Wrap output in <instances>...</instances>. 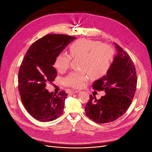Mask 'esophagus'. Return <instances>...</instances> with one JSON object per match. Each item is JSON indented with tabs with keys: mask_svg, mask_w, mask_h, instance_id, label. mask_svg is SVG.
I'll list each match as a JSON object with an SVG mask.
<instances>
[{
	"mask_svg": "<svg viewBox=\"0 0 152 152\" xmlns=\"http://www.w3.org/2000/svg\"><path fill=\"white\" fill-rule=\"evenodd\" d=\"M79 91H77V90H72V91H71L69 92V94H75V93H77V92H78Z\"/></svg>",
	"mask_w": 152,
	"mask_h": 152,
	"instance_id": "1",
	"label": "esophagus"
}]
</instances>
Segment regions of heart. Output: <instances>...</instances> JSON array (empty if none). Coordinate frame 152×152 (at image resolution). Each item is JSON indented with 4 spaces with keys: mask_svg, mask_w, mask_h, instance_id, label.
<instances>
[{
    "mask_svg": "<svg viewBox=\"0 0 152 152\" xmlns=\"http://www.w3.org/2000/svg\"><path fill=\"white\" fill-rule=\"evenodd\" d=\"M70 56L64 53H59L54 61V67L60 72L66 71L71 58H80V71L72 72L64 79V83L72 88H81L87 81L88 74L92 77H101L109 71L113 61L114 51L110 46L100 41L82 38L69 47Z\"/></svg>",
    "mask_w": 152,
    "mask_h": 152,
    "instance_id": "heart-1",
    "label": "heart"
}]
</instances>
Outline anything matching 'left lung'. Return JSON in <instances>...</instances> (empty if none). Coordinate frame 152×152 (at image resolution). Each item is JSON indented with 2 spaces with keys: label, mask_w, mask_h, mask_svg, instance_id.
I'll list each match as a JSON object with an SVG mask.
<instances>
[{
  "label": "left lung",
  "mask_w": 152,
  "mask_h": 152,
  "mask_svg": "<svg viewBox=\"0 0 152 152\" xmlns=\"http://www.w3.org/2000/svg\"><path fill=\"white\" fill-rule=\"evenodd\" d=\"M117 55L106 76L94 82L92 88L104 91L99 99L90 95L86 114L96 123L113 122L126 113L134 99L137 77L134 62L119 45L114 43Z\"/></svg>",
  "instance_id": "obj_1"
}]
</instances>
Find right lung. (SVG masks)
I'll list each match as a JSON object with an SVG mask.
<instances>
[{
  "label": "right lung",
  "mask_w": 152,
  "mask_h": 152,
  "mask_svg": "<svg viewBox=\"0 0 152 152\" xmlns=\"http://www.w3.org/2000/svg\"><path fill=\"white\" fill-rule=\"evenodd\" d=\"M76 38L63 34H48L33 43L20 66L18 91L25 109L40 122H49L60 117L68 94L64 91L53 94L46 89L57 72L53 67L56 56Z\"/></svg>",
  "instance_id": "right-lung-1"
}]
</instances>
